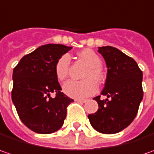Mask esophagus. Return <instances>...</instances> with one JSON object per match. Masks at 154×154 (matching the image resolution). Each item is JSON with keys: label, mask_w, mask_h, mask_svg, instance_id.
Listing matches in <instances>:
<instances>
[{"label": "esophagus", "mask_w": 154, "mask_h": 154, "mask_svg": "<svg viewBox=\"0 0 154 154\" xmlns=\"http://www.w3.org/2000/svg\"><path fill=\"white\" fill-rule=\"evenodd\" d=\"M76 102H78V103H85L86 100V99H79V98H76V99H74Z\"/></svg>", "instance_id": "1"}]
</instances>
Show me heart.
<instances>
[{
  "label": "heart",
  "instance_id": "heart-1",
  "mask_svg": "<svg viewBox=\"0 0 154 154\" xmlns=\"http://www.w3.org/2000/svg\"><path fill=\"white\" fill-rule=\"evenodd\" d=\"M80 57L86 62L89 67V69L85 74L83 80H68L63 85V92L68 97L74 98H84L89 97L97 92L98 83L102 82L104 79V74L101 69L102 60L96 52L86 49L79 53ZM70 63V57L65 54L62 56L56 63L55 66V74L58 80H64L68 74V68Z\"/></svg>",
  "mask_w": 154,
  "mask_h": 154
}]
</instances>
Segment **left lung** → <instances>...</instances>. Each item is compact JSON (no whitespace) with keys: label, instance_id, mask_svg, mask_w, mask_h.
Returning a JSON list of instances; mask_svg holds the SVG:
<instances>
[{"label":"left lung","instance_id":"8db88e82","mask_svg":"<svg viewBox=\"0 0 154 154\" xmlns=\"http://www.w3.org/2000/svg\"><path fill=\"white\" fill-rule=\"evenodd\" d=\"M107 67V76L101 92L104 100L97 96L98 109L88 115L92 128L102 134H116L127 128L137 115L143 98L142 71L133 58L111 46L98 47Z\"/></svg>","mask_w":154,"mask_h":154}]
</instances>
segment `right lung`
<instances>
[{
	"instance_id": "1",
	"label": "right lung",
	"mask_w": 154,
	"mask_h": 154,
	"mask_svg": "<svg viewBox=\"0 0 154 154\" xmlns=\"http://www.w3.org/2000/svg\"><path fill=\"white\" fill-rule=\"evenodd\" d=\"M72 47L62 45H42L21 58L14 68L12 100L22 122L38 134L60 129L67 107L74 100L61 92L55 74L57 60ZM51 93L56 97L52 98Z\"/></svg>"
}]
</instances>
